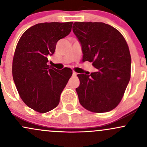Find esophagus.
Here are the masks:
<instances>
[{"label": "esophagus", "instance_id": "34e87169", "mask_svg": "<svg viewBox=\"0 0 147 147\" xmlns=\"http://www.w3.org/2000/svg\"><path fill=\"white\" fill-rule=\"evenodd\" d=\"M77 72H75V71L72 72V75H73V76H77Z\"/></svg>", "mask_w": 147, "mask_h": 147}]
</instances>
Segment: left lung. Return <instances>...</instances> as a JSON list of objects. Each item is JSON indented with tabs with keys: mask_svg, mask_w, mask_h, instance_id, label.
Here are the masks:
<instances>
[{
	"mask_svg": "<svg viewBox=\"0 0 147 147\" xmlns=\"http://www.w3.org/2000/svg\"><path fill=\"white\" fill-rule=\"evenodd\" d=\"M72 30L82 44V61L92 62L97 69L90 75H77L79 103L92 113L111 111L121 102L131 78V57L125 38L104 23L75 22Z\"/></svg>",
	"mask_w": 147,
	"mask_h": 147,
	"instance_id": "obj_1",
	"label": "left lung"
}]
</instances>
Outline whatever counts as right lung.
I'll return each mask as SVG.
<instances>
[{
    "label": "right lung",
    "mask_w": 147,
    "mask_h": 147,
    "mask_svg": "<svg viewBox=\"0 0 147 147\" xmlns=\"http://www.w3.org/2000/svg\"><path fill=\"white\" fill-rule=\"evenodd\" d=\"M72 23H38L27 30L16 45L13 79L23 102L36 112L44 113L58 106L72 75L70 68L57 70L47 64V57L54 54L57 41L70 34Z\"/></svg>",
    "instance_id": "obj_1"
}]
</instances>
